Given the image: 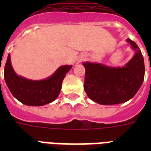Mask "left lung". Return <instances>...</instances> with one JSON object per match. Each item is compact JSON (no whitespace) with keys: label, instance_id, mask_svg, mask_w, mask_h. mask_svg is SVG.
Listing matches in <instances>:
<instances>
[{"label":"left lung","instance_id":"left-lung-1","mask_svg":"<svg viewBox=\"0 0 151 151\" xmlns=\"http://www.w3.org/2000/svg\"><path fill=\"white\" fill-rule=\"evenodd\" d=\"M136 50V55L122 68H111L102 64L86 63L84 88L96 103L114 105L132 99L143 84L145 66L143 55L134 41L127 39Z\"/></svg>","mask_w":151,"mask_h":151}]
</instances>
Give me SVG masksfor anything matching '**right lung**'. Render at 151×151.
<instances>
[{
  "mask_svg": "<svg viewBox=\"0 0 151 151\" xmlns=\"http://www.w3.org/2000/svg\"><path fill=\"white\" fill-rule=\"evenodd\" d=\"M72 66H60L55 73L43 81H30L15 74L8 55L4 66V80L15 98L28 106H43L52 103L61 91L62 82Z\"/></svg>",
  "mask_w": 151,
  "mask_h": 151,
  "instance_id": "add662e5",
  "label": "right lung"
}]
</instances>
